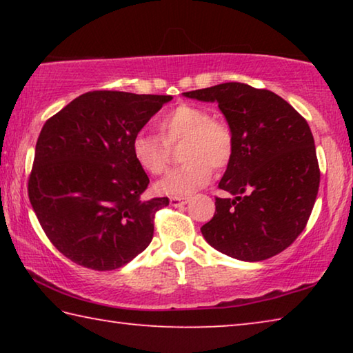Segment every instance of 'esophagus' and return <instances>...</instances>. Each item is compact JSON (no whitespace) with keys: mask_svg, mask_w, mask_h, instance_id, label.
Instances as JSON below:
<instances>
[{"mask_svg":"<svg viewBox=\"0 0 353 353\" xmlns=\"http://www.w3.org/2000/svg\"><path fill=\"white\" fill-rule=\"evenodd\" d=\"M171 205L172 207H181V205H185L188 202V198H181V196H172V198L170 199Z\"/></svg>","mask_w":353,"mask_h":353,"instance_id":"esophagus-1","label":"esophagus"}]
</instances>
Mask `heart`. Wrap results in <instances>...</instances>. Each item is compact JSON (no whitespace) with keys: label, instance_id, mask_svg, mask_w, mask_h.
Returning <instances> with one entry per match:
<instances>
[{"label":"heart","instance_id":"1","mask_svg":"<svg viewBox=\"0 0 353 353\" xmlns=\"http://www.w3.org/2000/svg\"><path fill=\"white\" fill-rule=\"evenodd\" d=\"M162 137L141 129L132 137L130 152L135 163L148 174L159 176L168 168L170 145L185 140L182 160L155 190L168 196H187L210 182L213 168L223 170L232 162L235 135L229 123L213 118L208 109L196 104H179L159 119Z\"/></svg>","mask_w":353,"mask_h":353}]
</instances>
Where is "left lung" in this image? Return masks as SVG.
<instances>
[{
	"mask_svg": "<svg viewBox=\"0 0 353 353\" xmlns=\"http://www.w3.org/2000/svg\"><path fill=\"white\" fill-rule=\"evenodd\" d=\"M218 103L235 135V152L218 187L205 241L243 261L271 259L302 234L319 190V163L307 119L279 94L241 82L183 93Z\"/></svg>",
	"mask_w": 353,
	"mask_h": 353,
	"instance_id": "obj_1",
	"label": "left lung"
}]
</instances>
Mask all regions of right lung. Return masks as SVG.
<instances>
[{"instance_id": "add662e5", "label": "right lung", "mask_w": 353, "mask_h": 353, "mask_svg": "<svg viewBox=\"0 0 353 353\" xmlns=\"http://www.w3.org/2000/svg\"><path fill=\"white\" fill-rule=\"evenodd\" d=\"M170 94L94 90L41 128L28 194L59 252L94 271L118 270L143 252L168 198L143 201L149 177L130 152L132 137Z\"/></svg>"}]
</instances>
